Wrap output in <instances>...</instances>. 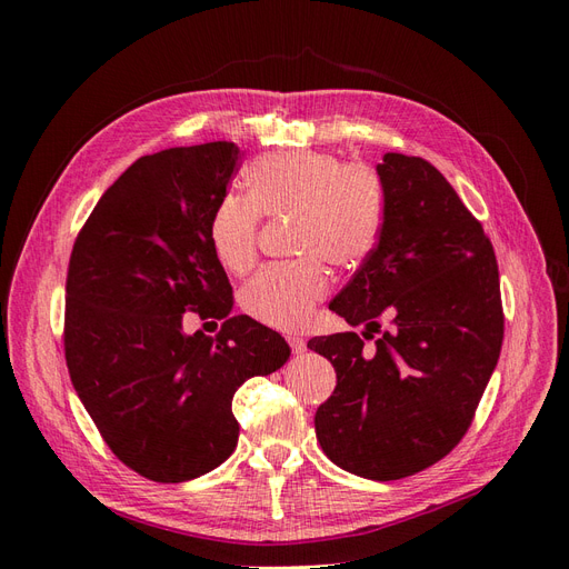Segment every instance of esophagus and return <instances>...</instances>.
I'll list each match as a JSON object with an SVG mask.
<instances>
[{
  "label": "esophagus",
  "instance_id": "1",
  "mask_svg": "<svg viewBox=\"0 0 569 569\" xmlns=\"http://www.w3.org/2000/svg\"><path fill=\"white\" fill-rule=\"evenodd\" d=\"M287 343L291 347V353H303L306 351V339L303 337H299V335H289L287 337Z\"/></svg>",
  "mask_w": 569,
  "mask_h": 569
}]
</instances>
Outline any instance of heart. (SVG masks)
<instances>
[{
  "mask_svg": "<svg viewBox=\"0 0 569 569\" xmlns=\"http://www.w3.org/2000/svg\"><path fill=\"white\" fill-rule=\"evenodd\" d=\"M247 194H226L209 220L218 263L244 274L258 256V222L295 218L291 266L261 270L242 291L244 311L274 330L295 332L313 318L330 291L320 261L353 268L375 249L382 228V184L363 163H343L327 151H280L247 168Z\"/></svg>",
  "mask_w": 569,
  "mask_h": 569,
  "instance_id": "obj_1",
  "label": "heart"
}]
</instances>
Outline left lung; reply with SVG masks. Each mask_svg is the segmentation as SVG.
<instances>
[{"label": "left lung", "instance_id": "1", "mask_svg": "<svg viewBox=\"0 0 569 569\" xmlns=\"http://www.w3.org/2000/svg\"><path fill=\"white\" fill-rule=\"evenodd\" d=\"M385 213L377 247L330 311L356 332L313 337L337 387L316 410L325 456L341 470L389 481L453 451L468 432L503 343L498 263L481 222L439 170L418 157L377 163Z\"/></svg>", "mask_w": 569, "mask_h": 569}]
</instances>
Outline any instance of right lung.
Listing matches in <instances>:
<instances>
[{"mask_svg": "<svg viewBox=\"0 0 569 569\" xmlns=\"http://www.w3.org/2000/svg\"><path fill=\"white\" fill-rule=\"evenodd\" d=\"M239 161L234 142L137 159L97 201L68 263L71 382L118 460L163 485L232 456L234 391L291 353L270 327L230 318L232 287L209 244L211 213ZM187 310L222 319L217 339L187 336Z\"/></svg>", "mask_w": 569, "mask_h": 569, "instance_id": "1", "label": "right lung"}]
</instances>
